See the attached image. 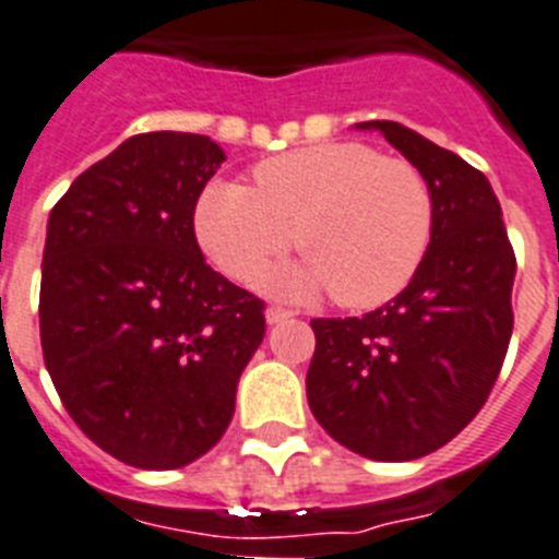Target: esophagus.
I'll return each mask as SVG.
<instances>
[{"label": "esophagus", "mask_w": 559, "mask_h": 559, "mask_svg": "<svg viewBox=\"0 0 559 559\" xmlns=\"http://www.w3.org/2000/svg\"><path fill=\"white\" fill-rule=\"evenodd\" d=\"M294 317V311H288V308H280V306H271L269 311H265V320H269V325H280V322L290 320Z\"/></svg>", "instance_id": "34e87169"}]
</instances>
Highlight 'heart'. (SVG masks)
<instances>
[{
  "instance_id": "b5f03b06",
  "label": "heart",
  "mask_w": 559,
  "mask_h": 559,
  "mask_svg": "<svg viewBox=\"0 0 559 559\" xmlns=\"http://www.w3.org/2000/svg\"><path fill=\"white\" fill-rule=\"evenodd\" d=\"M253 188L211 179L193 205V234L223 274L253 283L294 239L306 257L271 271L276 297L322 290L345 308L394 299L419 271L435 200L408 159L362 142H317L253 165Z\"/></svg>"
}]
</instances>
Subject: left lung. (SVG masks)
<instances>
[{"mask_svg": "<svg viewBox=\"0 0 559 559\" xmlns=\"http://www.w3.org/2000/svg\"><path fill=\"white\" fill-rule=\"evenodd\" d=\"M380 131L426 177L435 230L426 260L391 302L362 317L311 320L306 391L340 445L405 463L454 440L495 389L509 352L518 260L488 179L400 122Z\"/></svg>", "mask_w": 559, "mask_h": 559, "instance_id": "1", "label": "left lung"}]
</instances>
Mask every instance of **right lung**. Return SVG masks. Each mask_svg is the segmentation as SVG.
I'll use <instances>...</instances> for the list:
<instances>
[{
	"mask_svg": "<svg viewBox=\"0 0 559 559\" xmlns=\"http://www.w3.org/2000/svg\"><path fill=\"white\" fill-rule=\"evenodd\" d=\"M225 163L211 136L136 133L48 219L39 334L73 423L136 468H182L225 435L265 336L262 299L216 274L193 205Z\"/></svg>",
	"mask_w": 559,
	"mask_h": 559,
	"instance_id": "add662e5",
	"label": "right lung"
}]
</instances>
